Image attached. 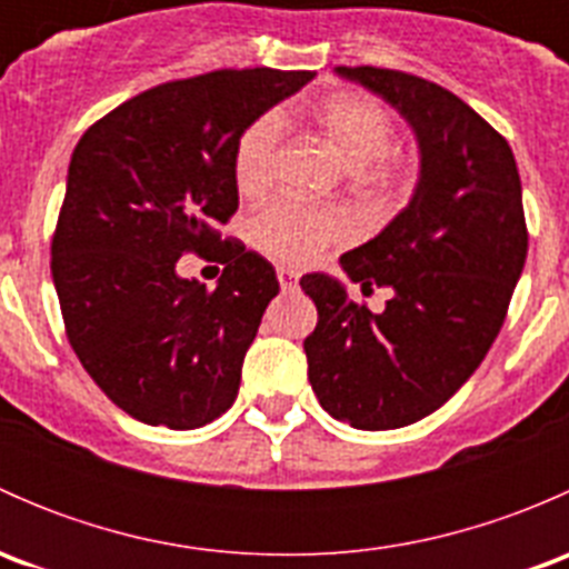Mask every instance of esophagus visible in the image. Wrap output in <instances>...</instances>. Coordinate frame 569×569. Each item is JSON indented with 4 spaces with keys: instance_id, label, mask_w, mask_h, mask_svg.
Segmentation results:
<instances>
[{
    "instance_id": "1",
    "label": "esophagus",
    "mask_w": 569,
    "mask_h": 569,
    "mask_svg": "<svg viewBox=\"0 0 569 569\" xmlns=\"http://www.w3.org/2000/svg\"><path fill=\"white\" fill-rule=\"evenodd\" d=\"M297 278H300V274H297L295 269L278 267V280H280V286H283V289H295Z\"/></svg>"
}]
</instances>
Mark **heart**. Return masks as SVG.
Wrapping results in <instances>:
<instances>
[{
	"instance_id": "1",
	"label": "heart",
	"mask_w": 569,
	"mask_h": 569,
	"mask_svg": "<svg viewBox=\"0 0 569 569\" xmlns=\"http://www.w3.org/2000/svg\"><path fill=\"white\" fill-rule=\"evenodd\" d=\"M319 126L341 162L363 189L386 194L405 181V168L393 157L396 123L380 101L369 96H336L319 109ZM286 120L263 112L239 134L233 148V181L242 192H261L274 176ZM343 211L332 206L278 198L252 217V239L263 252L289 263H308L347 233Z\"/></svg>"
}]
</instances>
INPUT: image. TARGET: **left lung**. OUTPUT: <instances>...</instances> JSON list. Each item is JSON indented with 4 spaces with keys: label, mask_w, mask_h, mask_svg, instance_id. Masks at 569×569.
Masks as SVG:
<instances>
[{
    "label": "left lung",
    "mask_w": 569,
    "mask_h": 569,
    "mask_svg": "<svg viewBox=\"0 0 569 569\" xmlns=\"http://www.w3.org/2000/svg\"><path fill=\"white\" fill-rule=\"evenodd\" d=\"M405 114L421 148L410 206L343 252L352 283L391 289L380 313L327 274L300 280L317 306L306 338L319 405L355 429H399L438 410L496 341L529 252L509 142L462 99L391 68H336Z\"/></svg>",
    "instance_id": "left-lung-1"
}]
</instances>
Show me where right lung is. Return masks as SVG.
Masks as SVG:
<instances>
[{
    "label": "right lung",
    "mask_w": 569,
    "mask_h": 569,
    "mask_svg": "<svg viewBox=\"0 0 569 569\" xmlns=\"http://www.w3.org/2000/svg\"><path fill=\"white\" fill-rule=\"evenodd\" d=\"M313 77L226 68L157 84L73 148L51 278L79 363L137 421L198 429L237 399L280 286L267 258L220 233L239 206L233 148ZM183 251L227 263L217 290L177 278Z\"/></svg>",
    "instance_id": "1"
}]
</instances>
